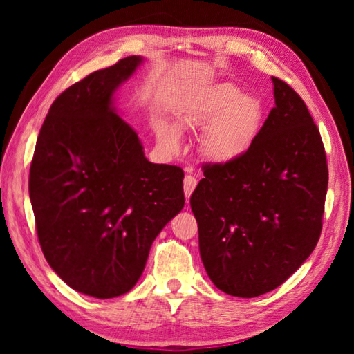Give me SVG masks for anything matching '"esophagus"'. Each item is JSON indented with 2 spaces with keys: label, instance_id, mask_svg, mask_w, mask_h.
<instances>
[{
  "label": "esophagus",
  "instance_id": "obj_1",
  "mask_svg": "<svg viewBox=\"0 0 354 354\" xmlns=\"http://www.w3.org/2000/svg\"><path fill=\"white\" fill-rule=\"evenodd\" d=\"M196 178L195 176H192V175H185V178H184V195H185V198H190V195H192V192L195 190V187H196Z\"/></svg>",
  "mask_w": 354,
  "mask_h": 354
}]
</instances>
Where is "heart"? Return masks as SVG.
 Returning <instances> with one entry per match:
<instances>
[{
	"label": "heart",
	"instance_id": "heart-1",
	"mask_svg": "<svg viewBox=\"0 0 354 354\" xmlns=\"http://www.w3.org/2000/svg\"><path fill=\"white\" fill-rule=\"evenodd\" d=\"M266 109L253 95H243L234 84H218L179 115L183 131H203L201 151L214 162L236 160L254 145L259 137ZM156 137L167 151H178L179 133L167 122L156 124Z\"/></svg>",
	"mask_w": 354,
	"mask_h": 354
}]
</instances>
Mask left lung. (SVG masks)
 Here are the masks:
<instances>
[{
	"mask_svg": "<svg viewBox=\"0 0 354 354\" xmlns=\"http://www.w3.org/2000/svg\"><path fill=\"white\" fill-rule=\"evenodd\" d=\"M274 107L247 153L206 164L190 196L203 266L217 289L253 298L277 289L322 232L328 164L319 128L293 88L272 76Z\"/></svg>",
	"mask_w": 354,
	"mask_h": 354,
	"instance_id": "8db88e82",
	"label": "left lung"
}]
</instances>
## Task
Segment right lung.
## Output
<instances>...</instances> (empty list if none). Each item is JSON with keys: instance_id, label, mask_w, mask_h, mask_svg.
Instances as JSON below:
<instances>
[{"instance_id": "right-lung-1", "label": "right lung", "mask_w": 354, "mask_h": 354, "mask_svg": "<svg viewBox=\"0 0 354 354\" xmlns=\"http://www.w3.org/2000/svg\"><path fill=\"white\" fill-rule=\"evenodd\" d=\"M140 64L124 57L59 95L29 170L45 259L71 289L95 298L133 289L154 239L184 207L183 169L149 162L113 106Z\"/></svg>"}]
</instances>
